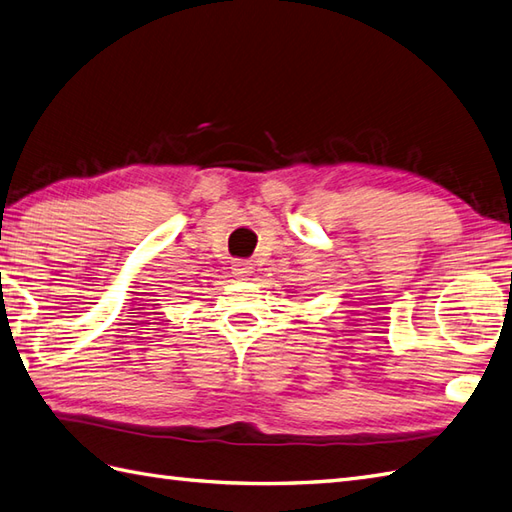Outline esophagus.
<instances>
[{"label":"esophagus","instance_id":"obj_1","mask_svg":"<svg viewBox=\"0 0 512 512\" xmlns=\"http://www.w3.org/2000/svg\"><path fill=\"white\" fill-rule=\"evenodd\" d=\"M232 271H234L236 278H247L249 274H252V263H249V260L238 258L232 263Z\"/></svg>","mask_w":512,"mask_h":512}]
</instances>
